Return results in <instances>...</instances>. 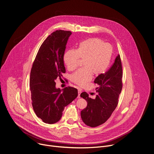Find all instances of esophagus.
<instances>
[{
  "label": "esophagus",
  "mask_w": 154,
  "mask_h": 154,
  "mask_svg": "<svg viewBox=\"0 0 154 154\" xmlns=\"http://www.w3.org/2000/svg\"><path fill=\"white\" fill-rule=\"evenodd\" d=\"M81 93H82V90L81 89H78V93H79V94H78V98H79V97H80V94H81Z\"/></svg>",
  "instance_id": "1"
}]
</instances>
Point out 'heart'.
<instances>
[{
	"mask_svg": "<svg viewBox=\"0 0 154 154\" xmlns=\"http://www.w3.org/2000/svg\"><path fill=\"white\" fill-rule=\"evenodd\" d=\"M113 54L112 47L99 38H90L80 43L77 50L65 52L63 61L69 70L75 69L80 59L84 60L83 68L74 72L71 79L72 82L83 86L90 82L94 74L99 76L108 68Z\"/></svg>",
	"mask_w": 154,
	"mask_h": 154,
	"instance_id": "heart-1",
	"label": "heart"
}]
</instances>
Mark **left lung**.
Returning a JSON list of instances; mask_svg holds the SVG:
<instances>
[{
    "mask_svg": "<svg viewBox=\"0 0 154 154\" xmlns=\"http://www.w3.org/2000/svg\"><path fill=\"white\" fill-rule=\"evenodd\" d=\"M122 63L118 55L109 69L96 78L94 83L98 85L96 98H90L86 92L81 93L80 97L87 102L86 107L81 112V118L86 125L99 126L111 116L118 103L122 88Z\"/></svg>",
    "mask_w": 154,
    "mask_h": 154,
    "instance_id": "8db88e82",
    "label": "left lung"
}]
</instances>
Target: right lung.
Wrapping results in <instances>:
<instances>
[{
  "label": "right lung",
  "mask_w": 154,
  "mask_h": 154,
  "mask_svg": "<svg viewBox=\"0 0 154 154\" xmlns=\"http://www.w3.org/2000/svg\"><path fill=\"white\" fill-rule=\"evenodd\" d=\"M72 34L56 30L42 42L32 65L30 77L32 104L36 116L47 124L57 122L64 108L78 96L73 87L56 88L55 80L66 72L63 55Z\"/></svg>",
  "instance_id": "obj_1"
}]
</instances>
